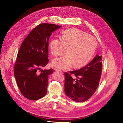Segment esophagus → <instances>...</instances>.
<instances>
[{
	"instance_id": "34e87169",
	"label": "esophagus",
	"mask_w": 123,
	"mask_h": 123,
	"mask_svg": "<svg viewBox=\"0 0 123 123\" xmlns=\"http://www.w3.org/2000/svg\"><path fill=\"white\" fill-rule=\"evenodd\" d=\"M55 71H56V72H60L61 73H63V72L62 71L59 70V69H55Z\"/></svg>"
}]
</instances>
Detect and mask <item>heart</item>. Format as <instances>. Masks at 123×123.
<instances>
[{"mask_svg": "<svg viewBox=\"0 0 123 123\" xmlns=\"http://www.w3.org/2000/svg\"><path fill=\"white\" fill-rule=\"evenodd\" d=\"M50 53L58 57L65 52L63 57L53 60V66L61 69H67L74 64L78 68L84 66L90 60L96 48L95 38L86 32L76 28L64 31L60 38L51 39L49 44Z\"/></svg>", "mask_w": 123, "mask_h": 123, "instance_id": "obj_1", "label": "heart"}]
</instances>
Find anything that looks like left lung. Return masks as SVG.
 <instances>
[{"label":"left lung","mask_w":123,"mask_h":123,"mask_svg":"<svg viewBox=\"0 0 123 123\" xmlns=\"http://www.w3.org/2000/svg\"><path fill=\"white\" fill-rule=\"evenodd\" d=\"M102 60V56L97 55L85 66L65 73V93L69 98L77 102H85L94 94L101 77ZM71 74L77 78L73 79Z\"/></svg>","instance_id":"1"}]
</instances>
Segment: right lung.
<instances>
[{
  "instance_id": "obj_1",
  "label": "right lung",
  "mask_w": 123,
  "mask_h": 123,
  "mask_svg": "<svg viewBox=\"0 0 123 123\" xmlns=\"http://www.w3.org/2000/svg\"><path fill=\"white\" fill-rule=\"evenodd\" d=\"M61 26L42 23L32 29L23 41L17 55L14 74L21 94L37 100L47 93L48 76L52 69L42 70L48 59V41L52 33Z\"/></svg>"
}]
</instances>
